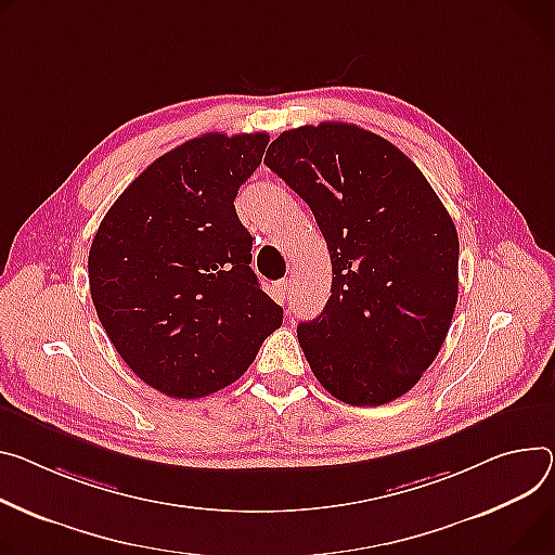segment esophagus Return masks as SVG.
<instances>
[{
  "label": "esophagus",
  "mask_w": 555,
  "mask_h": 555,
  "mask_svg": "<svg viewBox=\"0 0 555 555\" xmlns=\"http://www.w3.org/2000/svg\"><path fill=\"white\" fill-rule=\"evenodd\" d=\"M274 287H276V294L281 296V300H287L292 296V292H294V285H292L289 279H283V281L274 283Z\"/></svg>",
  "instance_id": "1"
}]
</instances>
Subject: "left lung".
<instances>
[{"mask_svg": "<svg viewBox=\"0 0 555 555\" xmlns=\"http://www.w3.org/2000/svg\"><path fill=\"white\" fill-rule=\"evenodd\" d=\"M266 166L310 206L332 294L300 349L338 400L378 408L434 363L459 300V232L416 164L387 139L325 121L279 134Z\"/></svg>", "mask_w": 555, "mask_h": 555, "instance_id": "1", "label": "left lung"}]
</instances>
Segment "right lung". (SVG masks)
<instances>
[{"label": "right lung", "instance_id": "1", "mask_svg": "<svg viewBox=\"0 0 555 555\" xmlns=\"http://www.w3.org/2000/svg\"><path fill=\"white\" fill-rule=\"evenodd\" d=\"M268 141L208 132L177 145L121 192L92 238L96 317L126 365L166 396L228 387L283 323L234 208Z\"/></svg>", "mask_w": 555, "mask_h": 555}]
</instances>
